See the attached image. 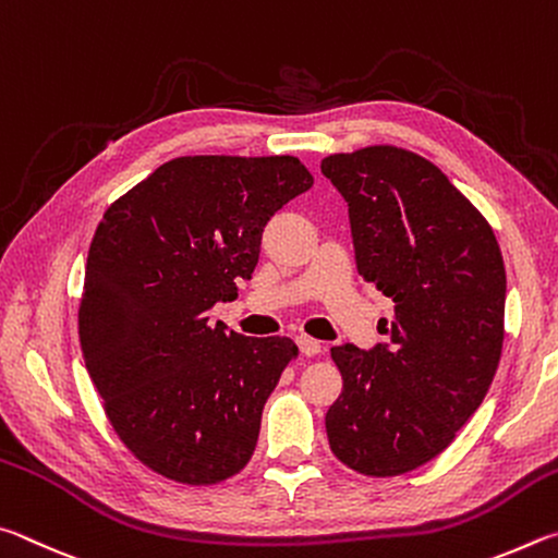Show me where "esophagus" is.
<instances>
[{
    "instance_id": "obj_1",
    "label": "esophagus",
    "mask_w": 558,
    "mask_h": 558,
    "mask_svg": "<svg viewBox=\"0 0 558 558\" xmlns=\"http://www.w3.org/2000/svg\"><path fill=\"white\" fill-rule=\"evenodd\" d=\"M296 343H299V350H301V353H304L306 357H314V355H318V353H320V348H324V345L318 343L316 338H311V336H299V338H296Z\"/></svg>"
}]
</instances>
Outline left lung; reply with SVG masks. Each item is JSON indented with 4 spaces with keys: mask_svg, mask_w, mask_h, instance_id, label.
<instances>
[{
    "mask_svg": "<svg viewBox=\"0 0 558 558\" xmlns=\"http://www.w3.org/2000/svg\"><path fill=\"white\" fill-rule=\"evenodd\" d=\"M357 271L395 301L389 340L330 348L343 392L326 432L340 463L404 475L444 453L493 385L505 340V262L490 222L438 166L402 146L330 154Z\"/></svg>",
    "mask_w": 558,
    "mask_h": 558,
    "instance_id": "1",
    "label": "left lung"
}]
</instances>
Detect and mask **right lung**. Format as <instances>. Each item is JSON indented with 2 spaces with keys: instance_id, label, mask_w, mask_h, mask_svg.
<instances>
[{
  "instance_id": "obj_1",
  "label": "right lung",
  "mask_w": 558,
  "mask_h": 558,
  "mask_svg": "<svg viewBox=\"0 0 558 558\" xmlns=\"http://www.w3.org/2000/svg\"><path fill=\"white\" fill-rule=\"evenodd\" d=\"M314 175L296 156H179L105 210L77 336L114 434L169 481L215 485L257 446L291 338L210 324L252 279L264 225Z\"/></svg>"
}]
</instances>
